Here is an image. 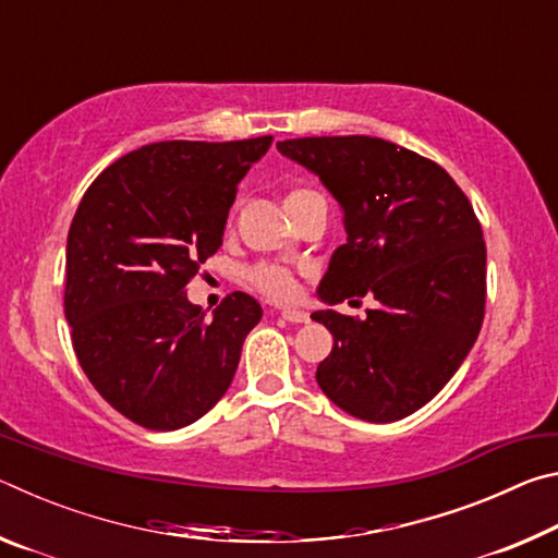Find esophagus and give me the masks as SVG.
<instances>
[{"mask_svg": "<svg viewBox=\"0 0 558 558\" xmlns=\"http://www.w3.org/2000/svg\"><path fill=\"white\" fill-rule=\"evenodd\" d=\"M280 317L288 319V323H295V325H302V323H307V319H310V315L302 313V310H282Z\"/></svg>", "mask_w": 558, "mask_h": 558, "instance_id": "34e87169", "label": "esophagus"}]
</instances>
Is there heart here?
<instances>
[{
	"mask_svg": "<svg viewBox=\"0 0 558 558\" xmlns=\"http://www.w3.org/2000/svg\"><path fill=\"white\" fill-rule=\"evenodd\" d=\"M307 194H315V192H313V189H305V186L290 189V192L286 194V206L302 199V196H307ZM248 280H251L253 288L263 292V295L270 298V300H290V298L298 295L295 276H292L288 268L272 266V263H260V266L251 268Z\"/></svg>",
	"mask_w": 558,
	"mask_h": 558,
	"instance_id": "1",
	"label": "heart"
}]
</instances>
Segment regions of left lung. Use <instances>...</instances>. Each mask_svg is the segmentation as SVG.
Masks as SVG:
<instances>
[{"label":"left lung","instance_id":"8db88e82","mask_svg":"<svg viewBox=\"0 0 558 558\" xmlns=\"http://www.w3.org/2000/svg\"><path fill=\"white\" fill-rule=\"evenodd\" d=\"M278 149L342 206L347 243L317 295L327 305L379 302L364 319L313 313L335 337L317 366L319 389L354 418L401 421L450 381L483 327V226L446 169L389 140L298 137Z\"/></svg>","mask_w":558,"mask_h":558}]
</instances>
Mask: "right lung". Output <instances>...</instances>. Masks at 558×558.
<instances>
[{
    "label": "right lung",
    "instance_id": "obj_1",
    "mask_svg": "<svg viewBox=\"0 0 558 558\" xmlns=\"http://www.w3.org/2000/svg\"><path fill=\"white\" fill-rule=\"evenodd\" d=\"M270 143L145 145L83 194L65 243V319L81 369L137 426L184 428L233 381L263 310L231 292L206 317L186 282L219 251L239 182Z\"/></svg>",
    "mask_w": 558,
    "mask_h": 558
}]
</instances>
